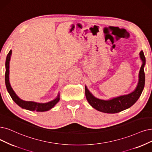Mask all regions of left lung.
<instances>
[{
	"instance_id": "1",
	"label": "left lung",
	"mask_w": 152,
	"mask_h": 152,
	"mask_svg": "<svg viewBox=\"0 0 152 152\" xmlns=\"http://www.w3.org/2000/svg\"><path fill=\"white\" fill-rule=\"evenodd\" d=\"M140 56L143 64L139 72L138 86L133 92L109 100H104L95 97L86 86V96L89 104L97 110L108 113L120 112L130 108L134 104L141 95L145 86V72L143 67L145 65V57L142 50L140 52Z\"/></svg>"
}]
</instances>
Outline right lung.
I'll use <instances>...</instances> for the list:
<instances>
[{"instance_id": "obj_1", "label": "right lung", "mask_w": 152, "mask_h": 152, "mask_svg": "<svg viewBox=\"0 0 152 152\" xmlns=\"http://www.w3.org/2000/svg\"><path fill=\"white\" fill-rule=\"evenodd\" d=\"M12 54V50H10L7 54V58H6L5 61V86L7 87V91L9 92L11 98L16 103V104L22 107V108L27 109V110L30 111H37V112H45L48 110H50L60 100V95H58L57 97L52 101H50L48 103H45V104H42V103H37L31 101H24L20 99L19 96H18L14 92L13 89L12 88L10 83H9V61L10 59V56Z\"/></svg>"}]
</instances>
